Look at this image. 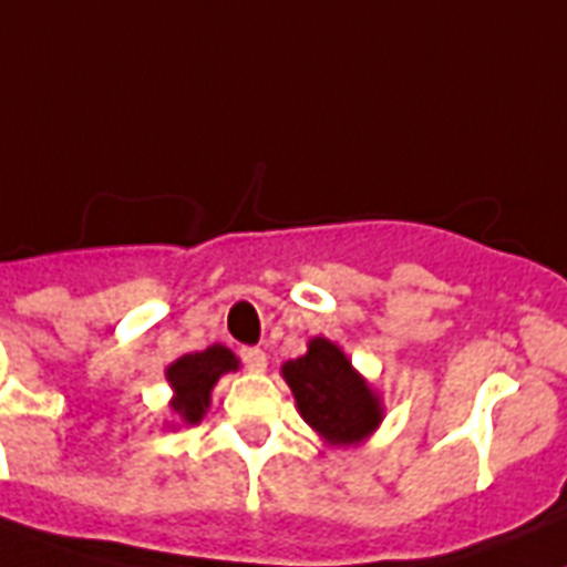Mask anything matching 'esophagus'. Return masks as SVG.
Returning a JSON list of instances; mask_svg holds the SVG:
<instances>
[{
    "label": "esophagus",
    "mask_w": 567,
    "mask_h": 567,
    "mask_svg": "<svg viewBox=\"0 0 567 567\" xmlns=\"http://www.w3.org/2000/svg\"><path fill=\"white\" fill-rule=\"evenodd\" d=\"M239 357L241 363L250 369V372H265V365H268V354L261 349H254V346H245V349H239Z\"/></svg>",
    "instance_id": "esophagus-1"
}]
</instances>
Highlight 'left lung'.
<instances>
[{
  "mask_svg": "<svg viewBox=\"0 0 567 567\" xmlns=\"http://www.w3.org/2000/svg\"><path fill=\"white\" fill-rule=\"evenodd\" d=\"M308 426L331 444H354L380 423V401L334 342H308V354L282 365Z\"/></svg>",
  "mask_w": 567,
  "mask_h": 567,
  "instance_id": "8db88e82",
  "label": "left lung"
}]
</instances>
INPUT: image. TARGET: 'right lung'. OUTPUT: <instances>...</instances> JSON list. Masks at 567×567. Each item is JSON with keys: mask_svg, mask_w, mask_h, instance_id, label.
Returning a JSON list of instances; mask_svg holds the SVG:
<instances>
[{"mask_svg": "<svg viewBox=\"0 0 567 567\" xmlns=\"http://www.w3.org/2000/svg\"><path fill=\"white\" fill-rule=\"evenodd\" d=\"M230 369H239V360L225 346H210L207 351L178 357L169 369L166 380L175 389L173 412L187 423H198L210 406V389L216 380Z\"/></svg>", "mask_w": 567, "mask_h": 567, "instance_id": "1", "label": "right lung"}]
</instances>
